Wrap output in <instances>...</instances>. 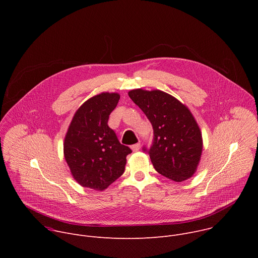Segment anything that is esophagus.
<instances>
[{
    "label": "esophagus",
    "instance_id": "obj_1",
    "mask_svg": "<svg viewBox=\"0 0 258 258\" xmlns=\"http://www.w3.org/2000/svg\"><path fill=\"white\" fill-rule=\"evenodd\" d=\"M132 150L134 151V152H137V151H139L140 150V148H141V144L140 143H137V144H135V145H133L132 147Z\"/></svg>",
    "mask_w": 258,
    "mask_h": 258
}]
</instances>
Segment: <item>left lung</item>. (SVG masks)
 <instances>
[{
	"label": "left lung",
	"mask_w": 258,
	"mask_h": 258,
	"mask_svg": "<svg viewBox=\"0 0 258 258\" xmlns=\"http://www.w3.org/2000/svg\"><path fill=\"white\" fill-rule=\"evenodd\" d=\"M128 96L152 124L154 141L148 153L156 171L177 182L193 176L201 159L203 140L190 109L160 90L136 89Z\"/></svg>",
	"instance_id": "8db88e82"
}]
</instances>
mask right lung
I'll list each match as a JSON object with an SVG mask.
<instances>
[{
  "instance_id": "1",
  "label": "right lung",
  "mask_w": 258,
  "mask_h": 258,
  "mask_svg": "<svg viewBox=\"0 0 258 258\" xmlns=\"http://www.w3.org/2000/svg\"><path fill=\"white\" fill-rule=\"evenodd\" d=\"M118 93L103 92L76 111L64 138L63 152L72 177L82 187L107 189L124 171L132 153L108 126L109 115L119 101Z\"/></svg>"
}]
</instances>
